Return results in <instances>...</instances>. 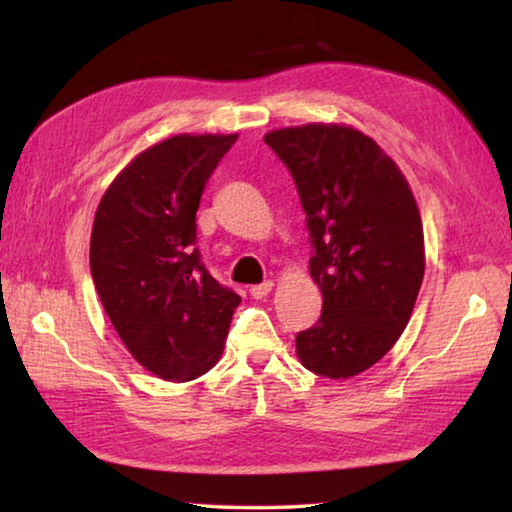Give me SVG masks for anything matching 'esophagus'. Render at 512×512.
<instances>
[{
	"label": "esophagus",
	"mask_w": 512,
	"mask_h": 512,
	"mask_svg": "<svg viewBox=\"0 0 512 512\" xmlns=\"http://www.w3.org/2000/svg\"><path fill=\"white\" fill-rule=\"evenodd\" d=\"M271 289H273V282L266 280L262 284H255V287H250V296H253L255 300H262V298L268 296V293H271Z\"/></svg>",
	"instance_id": "34e87169"
}]
</instances>
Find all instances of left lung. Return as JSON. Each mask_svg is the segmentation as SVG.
I'll list each match as a JSON object with an SVG mask.
<instances>
[{"label":"left lung","mask_w":512,"mask_h":512,"mask_svg":"<svg viewBox=\"0 0 512 512\" xmlns=\"http://www.w3.org/2000/svg\"><path fill=\"white\" fill-rule=\"evenodd\" d=\"M307 214L309 273L323 293L318 323L296 336L307 370L348 379L400 339L424 277L418 205L375 140L339 124L266 133Z\"/></svg>","instance_id":"left-lung-1"}]
</instances>
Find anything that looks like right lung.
Here are the masks:
<instances>
[{"label":"right lung","mask_w":512,"mask_h":512,"mask_svg":"<svg viewBox=\"0 0 512 512\" xmlns=\"http://www.w3.org/2000/svg\"><path fill=\"white\" fill-rule=\"evenodd\" d=\"M239 135H173L112 180L94 214L92 280L119 339L167 381L219 361L241 298L207 273L196 210L216 164Z\"/></svg>","instance_id":"1"}]
</instances>
